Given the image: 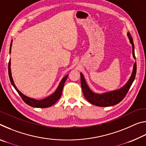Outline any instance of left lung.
<instances>
[{"label":"left lung","instance_id":"8db88e82","mask_svg":"<svg viewBox=\"0 0 146 146\" xmlns=\"http://www.w3.org/2000/svg\"><path fill=\"white\" fill-rule=\"evenodd\" d=\"M127 35L129 36V41L131 44H132L133 47V56L135 58V47L133 44V38L131 35L128 33ZM136 73H137V63L134 64L133 66V73L131 76L126 83V84L123 86L122 88L118 90L110 91L108 93H105L103 94H97L93 93L86 84V80L82 73H80V82L81 86H82V91L85 98L87 99L89 102L92 104L93 105L100 107H108V106H111L117 104L118 103L121 102L123 98L125 97L128 91L129 90L130 87L131 86L135 78Z\"/></svg>","mask_w":146,"mask_h":146}]
</instances>
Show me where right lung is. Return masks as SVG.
Returning a JSON list of instances; mask_svg holds the SVG:
<instances>
[{
    "label": "right lung",
    "mask_w": 146,
    "mask_h": 146,
    "mask_svg": "<svg viewBox=\"0 0 146 146\" xmlns=\"http://www.w3.org/2000/svg\"><path fill=\"white\" fill-rule=\"evenodd\" d=\"M11 45H12V40L11 42V44H10V49H9V53H11ZM11 60H9V64H8V73H9V80H10V82L11 83V84L13 85L15 89L17 90V92H18L19 95L21 96V97L22 98V99L23 100V101L25 103H26L27 104L32 106V107L34 108H48L50 107L52 105H53L56 102V101H58L59 98H60L61 95H62V90L64 86V84H65L66 80H67L68 75H66V76L62 78V80H61V82L59 84L58 87L56 89V90L55 91V92L52 95L49 96L48 97H47L44 99L40 100H35L33 99V98H29L26 97L24 95H23V93L17 90L15 85L13 78L11 76Z\"/></svg>",
    "instance_id": "obj_1"
}]
</instances>
